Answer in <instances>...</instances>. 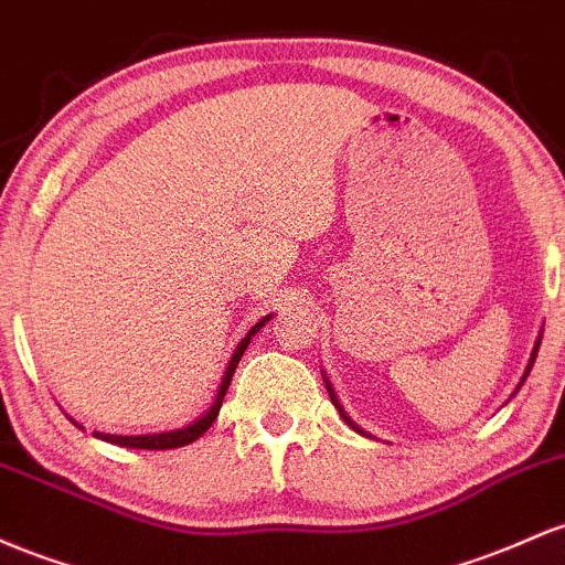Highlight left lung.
I'll list each match as a JSON object with an SVG mask.
<instances>
[{
	"label": "left lung",
	"mask_w": 565,
	"mask_h": 565,
	"mask_svg": "<svg viewBox=\"0 0 565 565\" xmlns=\"http://www.w3.org/2000/svg\"><path fill=\"white\" fill-rule=\"evenodd\" d=\"M539 344H542V335H539V339H536V344H534V352H531V360H529V365H525V373H523L521 384H518V390H521V386H523V382H525V379H529V373H531V365H534V360H536ZM326 386H328V392H331V401H333V405H335V408H339L341 419H344L347 424H350V427H352V429H358V433H363V429H360V427H358V424H354V422L350 419V416H347V414H344V408H341V405H339V401H335V392H333V386H331V382H328V379H326ZM363 435H365V433H363Z\"/></svg>",
	"instance_id": "1"
}]
</instances>
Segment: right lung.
<instances>
[{
	"mask_svg": "<svg viewBox=\"0 0 565 565\" xmlns=\"http://www.w3.org/2000/svg\"><path fill=\"white\" fill-rule=\"evenodd\" d=\"M269 320H271V315H266L264 320H258L256 326H253L250 331H248V335H245V339L239 341L237 347H234V354H232L230 365H226L224 379H221L218 392H215V401H213L211 408H207L205 414L200 416V419H194L192 424H186V427H183V429H173V433H154V435H106V433H95V437H100V440H106V443H114V446L146 448V451H164V448H181V446H189V443L198 440L200 435H205L207 429H211V424L215 422V416H218L221 403H224V395H226V390H230V382H232V376H234V367H237L239 358H243L245 350H248L250 339L258 331H262V328ZM74 424H77V422H74ZM77 427H79V424H77Z\"/></svg>",
	"mask_w": 565,
	"mask_h": 565,
	"instance_id": "1",
	"label": "right lung"
}]
</instances>
